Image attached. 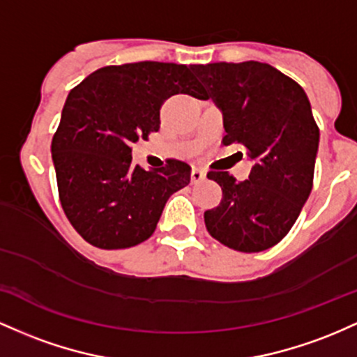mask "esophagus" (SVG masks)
Segmentation results:
<instances>
[{
    "instance_id": "34e87169",
    "label": "esophagus",
    "mask_w": 357,
    "mask_h": 357,
    "mask_svg": "<svg viewBox=\"0 0 357 357\" xmlns=\"http://www.w3.org/2000/svg\"><path fill=\"white\" fill-rule=\"evenodd\" d=\"M190 180H192V183L204 182V180H206V172H204L202 168L194 167V168H192V172H190Z\"/></svg>"
}]
</instances>
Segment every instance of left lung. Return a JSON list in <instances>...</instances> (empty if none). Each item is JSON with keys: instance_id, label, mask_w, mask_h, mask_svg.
I'll return each instance as SVG.
<instances>
[{"instance_id": "8db88e82", "label": "left lung", "mask_w": 357, "mask_h": 357, "mask_svg": "<svg viewBox=\"0 0 357 357\" xmlns=\"http://www.w3.org/2000/svg\"><path fill=\"white\" fill-rule=\"evenodd\" d=\"M206 84L202 99L222 111L224 145L244 146L250 178L229 172L207 177L222 189L221 204L204 212L209 234L224 246L258 253L282 241L297 221L314 183L319 126L302 86L270 63L192 66Z\"/></svg>"}]
</instances>
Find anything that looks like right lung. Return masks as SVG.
I'll use <instances>...</instances> for the list:
<instances>
[{"label":"right lung","instance_id":"right-lung-1","mask_svg":"<svg viewBox=\"0 0 357 357\" xmlns=\"http://www.w3.org/2000/svg\"><path fill=\"white\" fill-rule=\"evenodd\" d=\"M175 94L204 98L192 66L145 60L98 69L67 96L52 158L62 209L92 246L146 241L168 197L189 185L185 162L145 170L131 158V145L158 131L162 104Z\"/></svg>","mask_w":357,"mask_h":357}]
</instances>
